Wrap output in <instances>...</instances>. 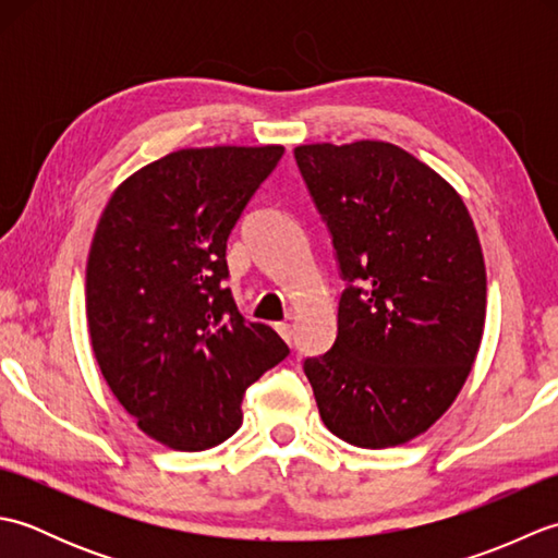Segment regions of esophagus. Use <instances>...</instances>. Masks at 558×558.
<instances>
[{
	"label": "esophagus",
	"mask_w": 558,
	"mask_h": 558,
	"mask_svg": "<svg viewBox=\"0 0 558 558\" xmlns=\"http://www.w3.org/2000/svg\"><path fill=\"white\" fill-rule=\"evenodd\" d=\"M276 330H278V333H280L282 338H286L288 345H292V326H290V324L282 322V324H278V326H276Z\"/></svg>",
	"instance_id": "obj_1"
}]
</instances>
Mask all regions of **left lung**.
Here are the masks:
<instances>
[{
    "label": "left lung",
    "mask_w": 558,
    "mask_h": 558,
    "mask_svg": "<svg viewBox=\"0 0 558 558\" xmlns=\"http://www.w3.org/2000/svg\"><path fill=\"white\" fill-rule=\"evenodd\" d=\"M345 290L333 348L304 360L324 424L360 448L426 432L475 364L487 270L456 189L384 141L294 148Z\"/></svg>",
    "instance_id": "8db88e82"
}]
</instances>
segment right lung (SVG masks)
<instances>
[{"label":"right lung","instance_id":"add662e5","mask_svg":"<svg viewBox=\"0 0 558 558\" xmlns=\"http://www.w3.org/2000/svg\"><path fill=\"white\" fill-rule=\"evenodd\" d=\"M282 153H170L117 186L100 216L86 268L93 352L141 432L170 448L230 438L246 388L290 354L225 286L228 236Z\"/></svg>","mask_w":558,"mask_h":558}]
</instances>
